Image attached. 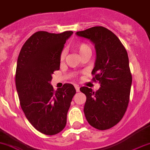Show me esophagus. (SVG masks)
<instances>
[{"label": "esophagus", "mask_w": 150, "mask_h": 150, "mask_svg": "<svg viewBox=\"0 0 150 150\" xmlns=\"http://www.w3.org/2000/svg\"><path fill=\"white\" fill-rule=\"evenodd\" d=\"M74 87H75V88H76V91L77 92L79 91V86H78V85H75V86H74Z\"/></svg>", "instance_id": "obj_1"}]
</instances>
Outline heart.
Returning <instances> with one entry per match:
<instances>
[{
  "instance_id": "b5f03b06",
  "label": "heart",
  "mask_w": 150,
  "mask_h": 150,
  "mask_svg": "<svg viewBox=\"0 0 150 150\" xmlns=\"http://www.w3.org/2000/svg\"><path fill=\"white\" fill-rule=\"evenodd\" d=\"M76 50L79 51V54H80L81 56H82L83 54L87 53V52H91V49L90 46L86 43L78 44V45H76ZM64 56H65V52H64V51H62V53L61 54V60L64 59Z\"/></svg>"
}]
</instances>
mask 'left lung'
<instances>
[{
  "label": "left lung",
  "instance_id": "obj_1",
  "mask_svg": "<svg viewBox=\"0 0 150 150\" xmlns=\"http://www.w3.org/2000/svg\"><path fill=\"white\" fill-rule=\"evenodd\" d=\"M76 35L94 44L96 59L91 74L93 80L100 84L97 91L80 88L86 96V120L95 129H108L120 121L129 101L132 79L128 54L120 39L103 27H91Z\"/></svg>",
  "mask_w": 150,
  "mask_h": 150
}]
</instances>
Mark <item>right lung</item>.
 <instances>
[{
  "label": "right lung",
  "mask_w": 150,
  "mask_h": 150,
  "mask_svg": "<svg viewBox=\"0 0 150 150\" xmlns=\"http://www.w3.org/2000/svg\"><path fill=\"white\" fill-rule=\"evenodd\" d=\"M74 33H35L21 47L17 61L16 86L26 117L38 132L53 135L65 127L76 90L66 83L54 91L52 75L59 71L66 40Z\"/></svg>",
  "instance_id": "obj_1"
}]
</instances>
